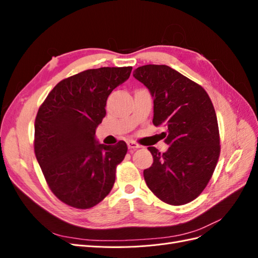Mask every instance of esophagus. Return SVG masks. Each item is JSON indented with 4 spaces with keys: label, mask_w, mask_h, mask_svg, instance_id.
I'll use <instances>...</instances> for the list:
<instances>
[{
    "label": "esophagus",
    "mask_w": 258,
    "mask_h": 258,
    "mask_svg": "<svg viewBox=\"0 0 258 258\" xmlns=\"http://www.w3.org/2000/svg\"><path fill=\"white\" fill-rule=\"evenodd\" d=\"M127 145H128V148H130V150H137V148H139V147H141L140 146L137 142H135V141H128L127 142Z\"/></svg>",
    "instance_id": "obj_1"
}]
</instances>
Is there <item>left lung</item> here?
Returning a JSON list of instances; mask_svg holds the SVG:
<instances>
[{
  "label": "left lung",
  "instance_id": "obj_1",
  "mask_svg": "<svg viewBox=\"0 0 258 258\" xmlns=\"http://www.w3.org/2000/svg\"><path fill=\"white\" fill-rule=\"evenodd\" d=\"M154 98L155 126H166V153L148 147L153 165L144 179L155 196L181 206L196 199L212 177L220 157V132L207 91L168 66L147 64L135 70Z\"/></svg>",
  "mask_w": 258,
  "mask_h": 258
}]
</instances>
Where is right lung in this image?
Returning a JSON list of instances; mask_svg holds the SVG:
<instances>
[{"label": "right lung", "mask_w": 258, "mask_h": 258, "mask_svg": "<svg viewBox=\"0 0 258 258\" xmlns=\"http://www.w3.org/2000/svg\"><path fill=\"white\" fill-rule=\"evenodd\" d=\"M132 67L86 70L59 82L34 123V153L50 190L63 204L90 209L113 188L117 165L128 147L100 144L96 129L110 93L126 82Z\"/></svg>", "instance_id": "add662e5"}]
</instances>
